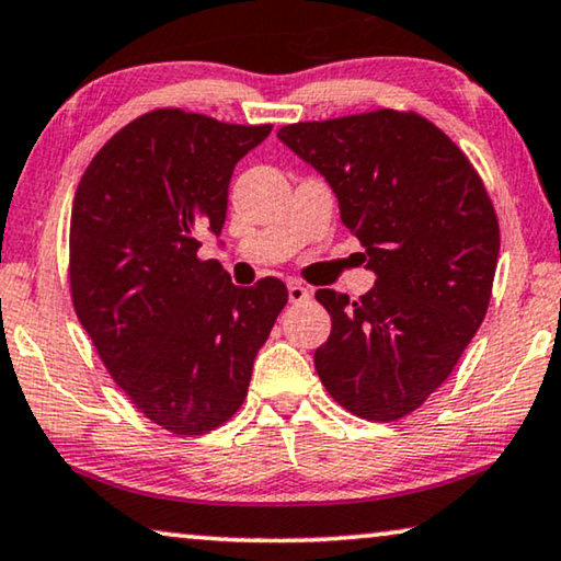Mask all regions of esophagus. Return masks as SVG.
Instances as JSON below:
<instances>
[{"instance_id":"obj_1","label":"esophagus","mask_w":561,"mask_h":561,"mask_svg":"<svg viewBox=\"0 0 561 561\" xmlns=\"http://www.w3.org/2000/svg\"><path fill=\"white\" fill-rule=\"evenodd\" d=\"M287 295H289L291 305H302V302H307L309 297H312V289L305 287L302 282H289L287 284Z\"/></svg>"}]
</instances>
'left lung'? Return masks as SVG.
I'll use <instances>...</instances> for the list:
<instances>
[{"label": "left lung", "instance_id": "left-lung-1", "mask_svg": "<svg viewBox=\"0 0 561 561\" xmlns=\"http://www.w3.org/2000/svg\"><path fill=\"white\" fill-rule=\"evenodd\" d=\"M277 138L324 175L375 274L353 302L334 289L314 295L332 317L317 375L350 413L398 421L443 386L486 317L501 244L494 206L461 148L415 113L295 123Z\"/></svg>", "mask_w": 561, "mask_h": 561}]
</instances>
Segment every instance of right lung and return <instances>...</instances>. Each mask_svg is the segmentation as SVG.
<instances>
[{"mask_svg":"<svg viewBox=\"0 0 561 561\" xmlns=\"http://www.w3.org/2000/svg\"><path fill=\"white\" fill-rule=\"evenodd\" d=\"M270 133L163 107L115 133L75 191V312L133 405L179 436L239 411L287 305L279 279L237 287L216 259L196 256L227 221L233 165Z\"/></svg>","mask_w":561,"mask_h":561,"instance_id":"right-lung-1","label":"right lung"}]
</instances>
